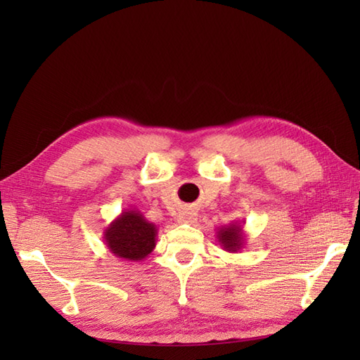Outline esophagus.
<instances>
[{
	"mask_svg": "<svg viewBox=\"0 0 360 360\" xmlns=\"http://www.w3.org/2000/svg\"><path fill=\"white\" fill-rule=\"evenodd\" d=\"M176 219H178V223H181V224H193V223H196L198 217H196V213L193 210L182 209L178 213V218H176Z\"/></svg>",
	"mask_w": 360,
	"mask_h": 360,
	"instance_id": "34e87169",
	"label": "esophagus"
}]
</instances>
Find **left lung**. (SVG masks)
I'll list each match as a JSON object with an SVG mask.
<instances>
[{"label":"left lung","instance_id":"1","mask_svg":"<svg viewBox=\"0 0 360 360\" xmlns=\"http://www.w3.org/2000/svg\"><path fill=\"white\" fill-rule=\"evenodd\" d=\"M217 240L219 246L226 252L236 254L246 244V235H244V221H232L231 224L221 226L217 229Z\"/></svg>","mask_w":360,"mask_h":360}]
</instances>
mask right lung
Listing matches in <instances>:
<instances>
[{
	"mask_svg": "<svg viewBox=\"0 0 360 360\" xmlns=\"http://www.w3.org/2000/svg\"><path fill=\"white\" fill-rule=\"evenodd\" d=\"M158 227L137 209L122 210L103 231V243L112 255L127 262H142L156 248Z\"/></svg>",
	"mask_w": 360,
	"mask_h": 360,
	"instance_id": "obj_1",
	"label": "right lung"
}]
</instances>
